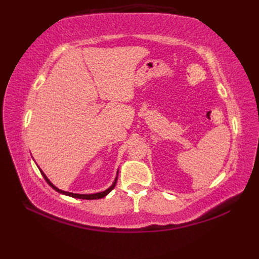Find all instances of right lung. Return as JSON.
<instances>
[{"label": "right lung", "instance_id": "add662e5", "mask_svg": "<svg viewBox=\"0 0 259 259\" xmlns=\"http://www.w3.org/2000/svg\"><path fill=\"white\" fill-rule=\"evenodd\" d=\"M40 171H41V174H42V176L43 177H45V179H46V181L47 183L50 185L52 188L56 190V191H58V192H60V194H62V195H67V196H70V197H73V198H79V199H88V200H91V199H101V198H103V197H106L110 191H111L113 188H114V186H115V184H117V180H118V171H117V177L114 178V181H113V184L109 187V188L107 189V190H104V191H101V192H97V194H89V195H85V194H73V192H69V191H64V190H61V189H59V188H57L56 186H54L50 180H49V178L47 177V176L45 175V172L42 171V170L40 169Z\"/></svg>", "mask_w": 259, "mask_h": 259}]
</instances>
